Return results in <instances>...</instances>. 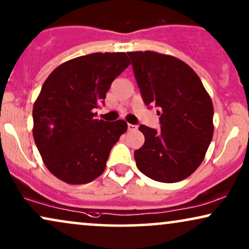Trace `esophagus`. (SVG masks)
I'll return each mask as SVG.
<instances>
[{
  "mask_svg": "<svg viewBox=\"0 0 249 249\" xmlns=\"http://www.w3.org/2000/svg\"><path fill=\"white\" fill-rule=\"evenodd\" d=\"M127 128H128V131H135L138 128V126L133 124H127Z\"/></svg>",
  "mask_w": 249,
  "mask_h": 249,
  "instance_id": "esophagus-1",
  "label": "esophagus"
}]
</instances>
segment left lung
Segmentation results:
<instances>
[{
  "label": "left lung",
  "mask_w": 249,
  "mask_h": 249,
  "mask_svg": "<svg viewBox=\"0 0 249 249\" xmlns=\"http://www.w3.org/2000/svg\"><path fill=\"white\" fill-rule=\"evenodd\" d=\"M146 106L159 107L161 130H139L144 143L134 152L148 178L177 182L199 168L213 134V107L199 75L185 62L155 52L127 53Z\"/></svg>",
  "instance_id": "obj_1"
}]
</instances>
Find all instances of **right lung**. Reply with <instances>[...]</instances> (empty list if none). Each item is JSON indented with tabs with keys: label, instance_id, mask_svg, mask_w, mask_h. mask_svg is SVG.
<instances>
[{
	"label": "right lung",
	"instance_id": "add662e5",
	"mask_svg": "<svg viewBox=\"0 0 249 249\" xmlns=\"http://www.w3.org/2000/svg\"><path fill=\"white\" fill-rule=\"evenodd\" d=\"M130 65L125 53H94L63 63L47 78L33 107V138L55 177L72 185L102 175L125 121L95 119L111 83Z\"/></svg>",
	"mask_w": 249,
	"mask_h": 249
}]
</instances>
